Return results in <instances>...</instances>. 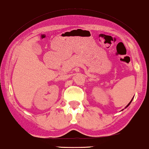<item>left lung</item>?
Wrapping results in <instances>:
<instances>
[{"mask_svg": "<svg viewBox=\"0 0 149 149\" xmlns=\"http://www.w3.org/2000/svg\"><path fill=\"white\" fill-rule=\"evenodd\" d=\"M132 100H133V98H132V100H131L130 101V103H129L127 105V106H126V107H125V108H127V107L129 106H130V104L131 103V102H132Z\"/></svg>", "mask_w": 149, "mask_h": 149, "instance_id": "left-lung-1", "label": "left lung"}]
</instances>
